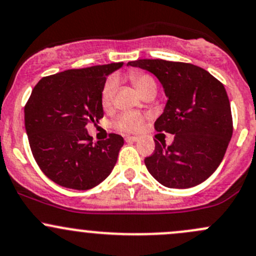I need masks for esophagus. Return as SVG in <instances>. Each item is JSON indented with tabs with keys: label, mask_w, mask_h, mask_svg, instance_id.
I'll return each mask as SVG.
<instances>
[{
	"label": "esophagus",
	"mask_w": 256,
	"mask_h": 256,
	"mask_svg": "<svg viewBox=\"0 0 256 256\" xmlns=\"http://www.w3.org/2000/svg\"><path fill=\"white\" fill-rule=\"evenodd\" d=\"M138 139V136H126V142H136Z\"/></svg>",
	"instance_id": "34e87169"
}]
</instances>
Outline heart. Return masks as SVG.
Returning a JSON list of instances; mask_svg holds the SVG:
<instances>
[{
  "instance_id": "b5f03b06",
  "label": "heart",
  "mask_w": 256,
  "mask_h": 256,
  "mask_svg": "<svg viewBox=\"0 0 256 256\" xmlns=\"http://www.w3.org/2000/svg\"><path fill=\"white\" fill-rule=\"evenodd\" d=\"M129 78L133 81L134 85L136 86V88L140 92L142 96L148 91L156 90V82H155L154 78L150 75H148V74L133 71V72L129 74ZM117 76H110V78H107L101 92V101L104 107H110V104H112L116 96V92H117ZM114 124L116 127L122 132H136L138 130V129H140L142 124H143V117H142L140 114H138V113H122V114L116 120Z\"/></svg>"
}]
</instances>
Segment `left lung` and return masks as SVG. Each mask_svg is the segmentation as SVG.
Here are the masks:
<instances>
[{"label": "left lung", "instance_id": "left-lung-1", "mask_svg": "<svg viewBox=\"0 0 256 256\" xmlns=\"http://www.w3.org/2000/svg\"><path fill=\"white\" fill-rule=\"evenodd\" d=\"M128 66L152 72L168 97L155 129L175 136L172 144L155 142L144 160L152 178L168 188H190L206 181L222 162L233 134L224 86L202 68L186 62L140 59Z\"/></svg>", "mask_w": 256, "mask_h": 256}]
</instances>
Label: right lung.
I'll use <instances>...</instances> for the list:
<instances>
[{
	"instance_id": "obj_1",
	"label": "right lung",
	"mask_w": 256,
	"mask_h": 256,
	"mask_svg": "<svg viewBox=\"0 0 256 256\" xmlns=\"http://www.w3.org/2000/svg\"><path fill=\"white\" fill-rule=\"evenodd\" d=\"M123 62L66 70L43 78L24 107L28 140L40 170L58 185L88 190L112 172L124 140L110 134L92 142L86 126L104 117L106 78Z\"/></svg>"
}]
</instances>
